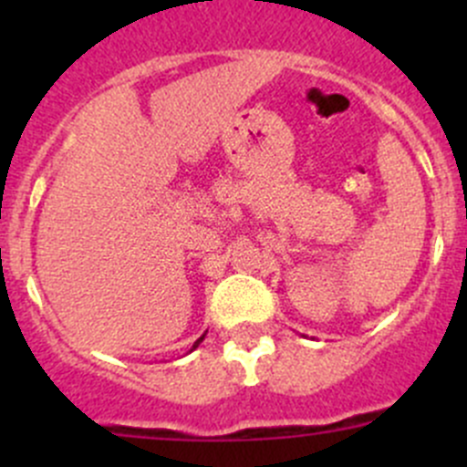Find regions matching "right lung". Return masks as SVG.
<instances>
[{
	"label": "right lung",
	"mask_w": 467,
	"mask_h": 467,
	"mask_svg": "<svg viewBox=\"0 0 467 467\" xmlns=\"http://www.w3.org/2000/svg\"><path fill=\"white\" fill-rule=\"evenodd\" d=\"M201 341H203V337H201V338H199V341H196V343H194V348H199V343H201ZM194 348H192V350H194Z\"/></svg>",
	"instance_id": "add662e5"
}]
</instances>
